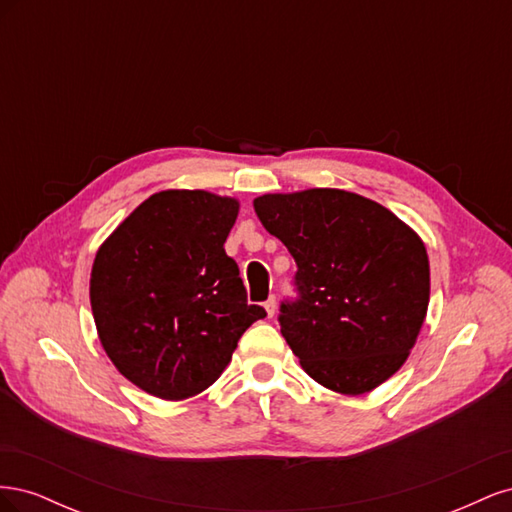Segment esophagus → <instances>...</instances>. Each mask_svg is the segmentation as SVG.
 <instances>
[{
	"instance_id": "1",
	"label": "esophagus",
	"mask_w": 512,
	"mask_h": 512,
	"mask_svg": "<svg viewBox=\"0 0 512 512\" xmlns=\"http://www.w3.org/2000/svg\"><path fill=\"white\" fill-rule=\"evenodd\" d=\"M275 307H277V305H275V297H269V299L265 301V309H267V316H269V318L275 316Z\"/></svg>"
}]
</instances>
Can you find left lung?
<instances>
[{
	"label": "left lung",
	"mask_w": 512,
	"mask_h": 512,
	"mask_svg": "<svg viewBox=\"0 0 512 512\" xmlns=\"http://www.w3.org/2000/svg\"><path fill=\"white\" fill-rule=\"evenodd\" d=\"M258 220L297 262L282 335L318 384L374 391L406 363L429 305L425 243L395 213L346 190L254 200Z\"/></svg>",
	"instance_id": "obj_1"
}]
</instances>
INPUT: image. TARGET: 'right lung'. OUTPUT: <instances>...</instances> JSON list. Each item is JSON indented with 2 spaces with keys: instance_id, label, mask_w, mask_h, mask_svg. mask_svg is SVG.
<instances>
[{
  "instance_id": "add662e5",
  "label": "right lung",
  "mask_w": 512,
  "mask_h": 512,
  "mask_svg": "<svg viewBox=\"0 0 512 512\" xmlns=\"http://www.w3.org/2000/svg\"><path fill=\"white\" fill-rule=\"evenodd\" d=\"M235 198L164 190L123 220L96 254L89 299L108 359L138 389L188 399L222 376L245 329L265 318L247 305L224 243Z\"/></svg>"
}]
</instances>
